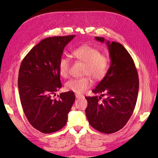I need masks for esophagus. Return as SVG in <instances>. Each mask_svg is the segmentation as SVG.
Segmentation results:
<instances>
[{
    "label": "esophagus",
    "instance_id": "obj_1",
    "mask_svg": "<svg viewBox=\"0 0 158 158\" xmlns=\"http://www.w3.org/2000/svg\"><path fill=\"white\" fill-rule=\"evenodd\" d=\"M75 97H76V98H77V99L83 98H84V95H79V94H75Z\"/></svg>",
    "mask_w": 158,
    "mask_h": 158
}]
</instances>
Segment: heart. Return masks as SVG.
<instances>
[{"instance_id":"b5f03b06","label":"heart","mask_w":158,"mask_h":158,"mask_svg":"<svg viewBox=\"0 0 158 158\" xmlns=\"http://www.w3.org/2000/svg\"><path fill=\"white\" fill-rule=\"evenodd\" d=\"M72 54L76 59L84 63L83 74L81 78L72 79L66 82L65 89L76 93H83L91 86L93 81H100L107 73L110 60L98 48L89 44H84L72 50ZM58 71L60 75L67 78L69 73V60L65 57H61L58 61ZM90 76L89 77V76Z\"/></svg>"}]
</instances>
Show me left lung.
<instances>
[{
	"label": "left lung",
	"instance_id": "obj_1",
	"mask_svg": "<svg viewBox=\"0 0 158 158\" xmlns=\"http://www.w3.org/2000/svg\"><path fill=\"white\" fill-rule=\"evenodd\" d=\"M97 41L106 42L111 58L107 73L92 91L101 97H85L88 102L85 116L90 125L102 133L111 134L123 127L130 118L137 102L139 77L132 56L118 42L95 37Z\"/></svg>",
	"mask_w": 158,
	"mask_h": 158
}]
</instances>
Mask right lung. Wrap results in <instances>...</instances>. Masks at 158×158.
Listing matches in <instances>:
<instances>
[{
  "instance_id": "add662e5",
  "label": "right lung",
  "mask_w": 158,
  "mask_h": 158,
  "mask_svg": "<svg viewBox=\"0 0 158 158\" xmlns=\"http://www.w3.org/2000/svg\"><path fill=\"white\" fill-rule=\"evenodd\" d=\"M74 35L47 37L35 46L21 63L18 89L23 110L31 125L49 134L65 126L75 96L73 91L60 93L62 87L58 61Z\"/></svg>"
}]
</instances>
